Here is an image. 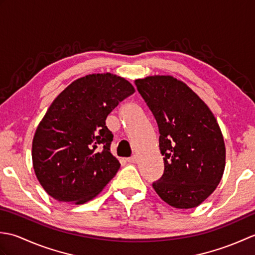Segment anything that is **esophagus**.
Here are the masks:
<instances>
[{"mask_svg": "<svg viewBox=\"0 0 255 255\" xmlns=\"http://www.w3.org/2000/svg\"><path fill=\"white\" fill-rule=\"evenodd\" d=\"M127 162H128V163H136V162H137V156L136 155L130 156V158L127 159Z\"/></svg>", "mask_w": 255, "mask_h": 255, "instance_id": "esophagus-1", "label": "esophagus"}]
</instances>
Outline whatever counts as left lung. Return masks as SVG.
I'll list each match as a JSON object with an SVG mask.
<instances>
[{
  "label": "left lung",
  "mask_w": 255,
  "mask_h": 255,
  "mask_svg": "<svg viewBox=\"0 0 255 255\" xmlns=\"http://www.w3.org/2000/svg\"><path fill=\"white\" fill-rule=\"evenodd\" d=\"M159 128L164 172L152 183L172 207H197L219 184L226 164L224 137L197 94L170 75L134 81Z\"/></svg>",
  "instance_id": "obj_1"
}]
</instances>
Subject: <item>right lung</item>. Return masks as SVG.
<instances>
[{
    "label": "right lung",
    "mask_w": 255,
    "mask_h": 255,
    "mask_svg": "<svg viewBox=\"0 0 255 255\" xmlns=\"http://www.w3.org/2000/svg\"><path fill=\"white\" fill-rule=\"evenodd\" d=\"M134 92L111 73L90 74L62 91L38 125L32 165L51 197L84 204L95 197L121 167L111 153L113 133L106 117Z\"/></svg>",
    "instance_id": "right-lung-1"
}]
</instances>
